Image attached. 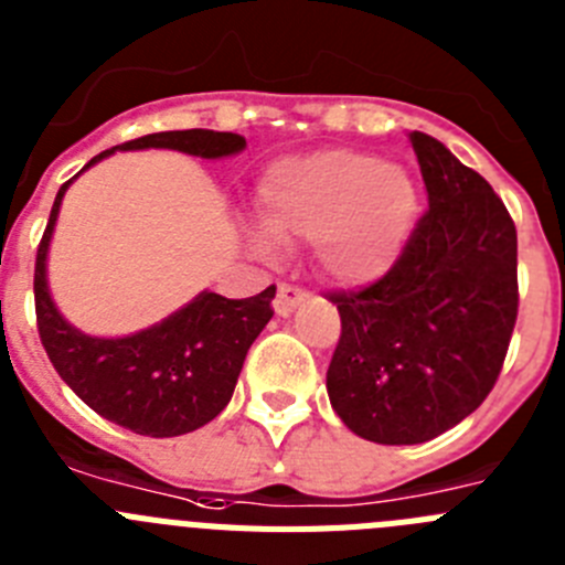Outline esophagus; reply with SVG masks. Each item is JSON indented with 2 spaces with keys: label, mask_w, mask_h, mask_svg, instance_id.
<instances>
[{
  "label": "esophagus",
  "mask_w": 565,
  "mask_h": 565,
  "mask_svg": "<svg viewBox=\"0 0 565 565\" xmlns=\"http://www.w3.org/2000/svg\"><path fill=\"white\" fill-rule=\"evenodd\" d=\"M308 297L306 288L299 286H291V282H279L277 286V299H274V308H277L279 317H288V313L294 311V308L302 302V299Z\"/></svg>",
  "instance_id": "esophagus-1"
}]
</instances>
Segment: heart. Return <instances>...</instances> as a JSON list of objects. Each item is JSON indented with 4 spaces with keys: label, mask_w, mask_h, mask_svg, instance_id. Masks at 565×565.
I'll return each mask as SVG.
<instances>
[{
    "label": "heart",
    "mask_w": 565,
    "mask_h": 565,
    "mask_svg": "<svg viewBox=\"0 0 565 565\" xmlns=\"http://www.w3.org/2000/svg\"><path fill=\"white\" fill-rule=\"evenodd\" d=\"M259 223L277 243H313L319 268L367 286L402 257L418 221L416 183L398 163L353 149L279 158L257 189ZM266 254V239H254Z\"/></svg>",
    "instance_id": "b5f03b06"
}]
</instances>
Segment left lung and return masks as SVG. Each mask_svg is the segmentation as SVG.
<instances>
[{
  "mask_svg": "<svg viewBox=\"0 0 565 565\" xmlns=\"http://www.w3.org/2000/svg\"><path fill=\"white\" fill-rule=\"evenodd\" d=\"M427 203L402 257L359 291L328 294L342 319L328 396L376 444H422L481 407L518 319V232L476 169L411 132Z\"/></svg>",
  "mask_w": 565,
  "mask_h": 565,
  "instance_id": "1",
  "label": "left lung"
}]
</instances>
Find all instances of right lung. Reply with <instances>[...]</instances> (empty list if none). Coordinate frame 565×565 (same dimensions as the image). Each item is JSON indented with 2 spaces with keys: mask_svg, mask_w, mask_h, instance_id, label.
Returning a JSON list of instances; mask_svg holds the SVG:
<instances>
[{
  "mask_svg": "<svg viewBox=\"0 0 565 565\" xmlns=\"http://www.w3.org/2000/svg\"><path fill=\"white\" fill-rule=\"evenodd\" d=\"M115 149H178L198 158H226L246 149V138L214 129L152 132L96 154L84 169ZM70 183L73 181L58 189L50 209L33 274L36 326L50 362L70 391L118 427L149 438L198 430L232 398L248 348L274 317L271 299L277 286L248 299L203 291L147 331L121 339L87 337L58 313L47 288L50 237Z\"/></svg>",
  "mask_w": 565,
  "mask_h": 565,
  "instance_id": "right-lung-1",
  "label": "right lung"
}]
</instances>
